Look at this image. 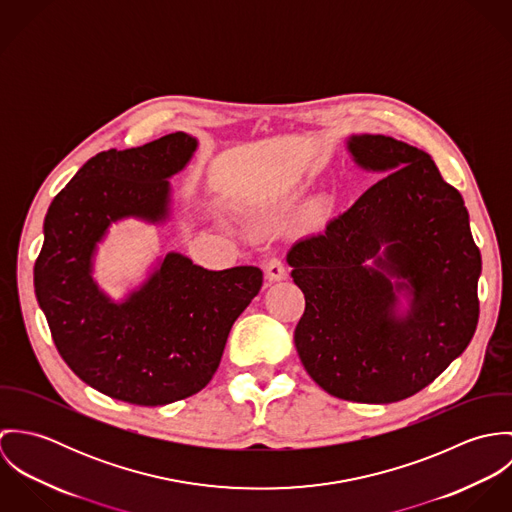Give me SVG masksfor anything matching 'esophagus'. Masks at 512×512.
<instances>
[{
    "label": "esophagus",
    "instance_id": "obj_1",
    "mask_svg": "<svg viewBox=\"0 0 512 512\" xmlns=\"http://www.w3.org/2000/svg\"><path fill=\"white\" fill-rule=\"evenodd\" d=\"M264 270H266L268 282H278V280H284V278L288 276L286 262H284V258H278V256H276V258H270V260L266 262Z\"/></svg>",
    "mask_w": 512,
    "mask_h": 512
}]
</instances>
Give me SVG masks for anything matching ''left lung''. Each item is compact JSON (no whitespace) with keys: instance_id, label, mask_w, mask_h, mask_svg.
I'll use <instances>...</instances> for the list:
<instances>
[{"instance_id":"8db88e82","label":"left lung","mask_w":512,"mask_h":512,"mask_svg":"<svg viewBox=\"0 0 512 512\" xmlns=\"http://www.w3.org/2000/svg\"><path fill=\"white\" fill-rule=\"evenodd\" d=\"M347 146L382 177L288 252L305 295L293 341L331 396L390 404L434 382L473 339L481 252L463 197L426 151L380 134ZM402 291L411 297L406 316L397 313Z\"/></svg>"}]
</instances>
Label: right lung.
I'll use <instances>...</instances> for the list:
<instances>
[{
	"label": "right lung",
	"mask_w": 512,
	"mask_h": 512,
	"mask_svg": "<svg viewBox=\"0 0 512 512\" xmlns=\"http://www.w3.org/2000/svg\"><path fill=\"white\" fill-rule=\"evenodd\" d=\"M197 149L185 132L90 157L53 199L33 270L37 301L63 361L94 390L138 406H163L203 390L228 333L262 288V270L211 272L169 252L144 286L114 303L92 280L108 226L169 217V177Z\"/></svg>",
	"instance_id": "1"
}]
</instances>
